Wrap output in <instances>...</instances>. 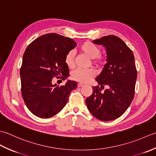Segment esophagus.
<instances>
[{
    "instance_id": "1",
    "label": "esophagus",
    "mask_w": 156,
    "mask_h": 156,
    "mask_svg": "<svg viewBox=\"0 0 156 156\" xmlns=\"http://www.w3.org/2000/svg\"><path fill=\"white\" fill-rule=\"evenodd\" d=\"M83 84L81 83H79L77 84V87H81L83 86Z\"/></svg>"
}]
</instances>
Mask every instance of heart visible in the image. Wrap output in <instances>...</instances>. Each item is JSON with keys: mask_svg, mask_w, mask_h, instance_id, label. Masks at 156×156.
<instances>
[{"mask_svg": "<svg viewBox=\"0 0 156 156\" xmlns=\"http://www.w3.org/2000/svg\"><path fill=\"white\" fill-rule=\"evenodd\" d=\"M79 51L83 55L91 58L92 65L96 67L102 66L106 62L104 57L100 55L101 49L96 44L90 41L82 43L79 47ZM65 62L69 69L75 66V56L73 51H69L65 56ZM96 76V72L94 69H76L72 73L71 77L73 80L81 83H87Z\"/></svg>", "mask_w": 156, "mask_h": 156, "instance_id": "obj_1", "label": "heart"}]
</instances>
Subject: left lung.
<instances>
[{"instance_id": "obj_1", "label": "left lung", "mask_w": 156, "mask_h": 156, "mask_svg": "<svg viewBox=\"0 0 156 156\" xmlns=\"http://www.w3.org/2000/svg\"><path fill=\"white\" fill-rule=\"evenodd\" d=\"M106 47L107 63L85 102L90 112L102 121L118 119L125 112L135 95L137 73L132 50L118 36L109 35L94 40ZM108 87L103 92L101 89Z\"/></svg>"}]
</instances>
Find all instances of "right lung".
Listing matches in <instances>:
<instances>
[{
	"label": "right lung",
	"instance_id": "right-lung-1",
	"mask_svg": "<svg viewBox=\"0 0 156 156\" xmlns=\"http://www.w3.org/2000/svg\"><path fill=\"white\" fill-rule=\"evenodd\" d=\"M76 46L71 38L50 33L37 37L25 49L20 69L21 95L35 116L48 119L56 115L77 87L73 81L60 86L52 83L54 77L65 80L69 75L65 56Z\"/></svg>",
	"mask_w": 156,
	"mask_h": 156
}]
</instances>
